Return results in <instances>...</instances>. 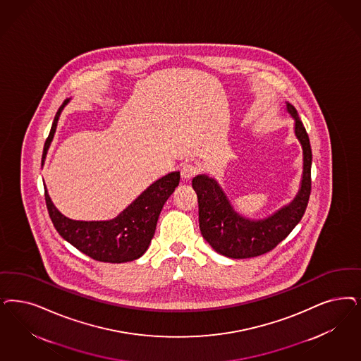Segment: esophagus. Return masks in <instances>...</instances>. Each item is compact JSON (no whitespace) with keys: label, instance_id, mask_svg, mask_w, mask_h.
Masks as SVG:
<instances>
[{"label":"esophagus","instance_id":"1","mask_svg":"<svg viewBox=\"0 0 361 361\" xmlns=\"http://www.w3.org/2000/svg\"><path fill=\"white\" fill-rule=\"evenodd\" d=\"M199 172V166L196 164H192V162H185L183 166H181V177L184 180H190L193 176H196Z\"/></svg>","mask_w":361,"mask_h":361}]
</instances>
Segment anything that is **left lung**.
I'll return each instance as SVG.
<instances>
[{
  "mask_svg": "<svg viewBox=\"0 0 361 361\" xmlns=\"http://www.w3.org/2000/svg\"><path fill=\"white\" fill-rule=\"evenodd\" d=\"M286 111L295 118V135L302 147L304 166L296 197L280 211L262 220L240 216L216 180L196 176L192 187L199 199L200 231L217 253L231 259H249L264 255L281 243L300 223L311 195L312 149L310 137L298 118L296 108L286 102Z\"/></svg>",
  "mask_w": 361,
  "mask_h": 361,
  "instance_id": "left-lung-1",
  "label": "left lung"
}]
</instances>
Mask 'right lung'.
Segmentation results:
<instances>
[{
	"label": "right lung",
	"instance_id": "add662e5",
	"mask_svg": "<svg viewBox=\"0 0 361 361\" xmlns=\"http://www.w3.org/2000/svg\"><path fill=\"white\" fill-rule=\"evenodd\" d=\"M69 99L63 101L44 145L42 164L54 136L59 117ZM180 183V172H172L153 183L124 212L109 221H75L65 217L53 205L47 187L45 201L50 220L63 240L93 260L102 262H133L149 247L165 201Z\"/></svg>",
	"mask_w": 361,
	"mask_h": 361
}]
</instances>
